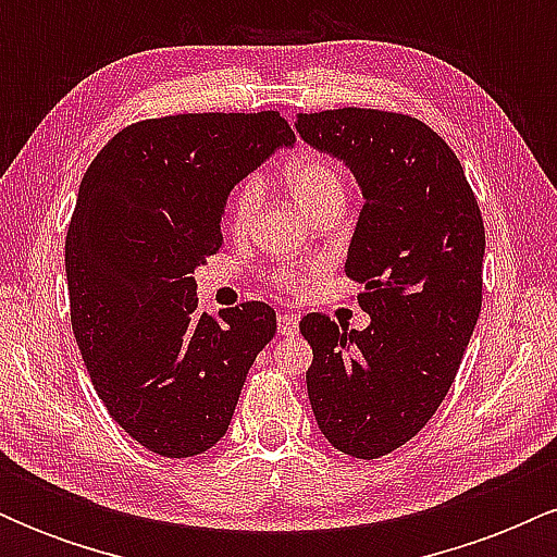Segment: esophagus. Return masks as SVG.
I'll return each instance as SVG.
<instances>
[{
    "instance_id": "1",
    "label": "esophagus",
    "mask_w": 557,
    "mask_h": 557,
    "mask_svg": "<svg viewBox=\"0 0 557 557\" xmlns=\"http://www.w3.org/2000/svg\"><path fill=\"white\" fill-rule=\"evenodd\" d=\"M298 317L296 314H280L277 317V332L280 335H296Z\"/></svg>"
}]
</instances>
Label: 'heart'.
Instances as JSON below:
<instances>
[{"label": "heart", "mask_w": 557, "mask_h": 557, "mask_svg": "<svg viewBox=\"0 0 557 557\" xmlns=\"http://www.w3.org/2000/svg\"><path fill=\"white\" fill-rule=\"evenodd\" d=\"M285 183L306 212H314L317 207H322V203L330 201L332 196H345L341 172L332 168L330 162L317 157H304L298 159V162H293L290 168L285 170ZM259 201L261 181L259 177H246L227 201V225L233 233H246V230L251 227ZM309 270L311 267L306 264L293 267V270H283L274 274V283H277V287H283V290H298V287L304 285V274Z\"/></svg>", "instance_id": "heart-1"}]
</instances>
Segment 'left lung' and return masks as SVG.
<instances>
[{"mask_svg": "<svg viewBox=\"0 0 557 557\" xmlns=\"http://www.w3.org/2000/svg\"><path fill=\"white\" fill-rule=\"evenodd\" d=\"M296 131L348 164L363 194L345 274L363 285L372 324L306 314L300 335L319 430L372 461L417 437L456 380L482 311V212L458 157L417 117L343 107L298 114Z\"/></svg>", "mask_w": 557, "mask_h": 557, "instance_id": "8db88e82", "label": "left lung"}]
</instances>
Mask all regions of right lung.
<instances>
[{
    "label": "right lung",
    "mask_w": 557,
    "mask_h": 557,
    "mask_svg": "<svg viewBox=\"0 0 557 557\" xmlns=\"http://www.w3.org/2000/svg\"><path fill=\"white\" fill-rule=\"evenodd\" d=\"M280 112L140 120L96 154L65 240L70 322L110 417L164 458L209 450L274 337L272 306L198 311L196 267L222 246L230 190L280 146Z\"/></svg>",
    "instance_id": "right-lung-1"
}]
</instances>
